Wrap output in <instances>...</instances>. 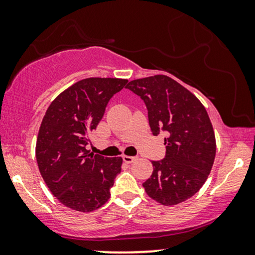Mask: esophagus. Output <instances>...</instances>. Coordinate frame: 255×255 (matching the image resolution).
Here are the masks:
<instances>
[{
	"mask_svg": "<svg viewBox=\"0 0 255 255\" xmlns=\"http://www.w3.org/2000/svg\"><path fill=\"white\" fill-rule=\"evenodd\" d=\"M123 160L127 163H132V162H134V161H137L138 160V158L137 156H130V155H124L123 156Z\"/></svg>",
	"mask_w": 255,
	"mask_h": 255,
	"instance_id": "1",
	"label": "esophagus"
}]
</instances>
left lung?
Here are the masks:
<instances>
[{
	"label": "left lung",
	"mask_w": 255,
	"mask_h": 255,
	"mask_svg": "<svg viewBox=\"0 0 255 255\" xmlns=\"http://www.w3.org/2000/svg\"><path fill=\"white\" fill-rule=\"evenodd\" d=\"M128 89L140 96L148 111L153 135L166 132V156L152 161L153 173L142 186L162 205H175L194 196L211 172L216 138L201 101L167 75L128 82Z\"/></svg>",
	"instance_id": "left-lung-1"
}]
</instances>
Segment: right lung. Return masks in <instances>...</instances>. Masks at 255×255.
<instances>
[{
  "instance_id": "1",
  "label": "right lung",
  "mask_w": 255,
  "mask_h": 255,
  "mask_svg": "<svg viewBox=\"0 0 255 255\" xmlns=\"http://www.w3.org/2000/svg\"><path fill=\"white\" fill-rule=\"evenodd\" d=\"M127 82L116 78L78 81L55 97L41 122L36 144L38 168L51 193L73 210L94 211L110 198L123 159L94 154L87 145L108 102Z\"/></svg>"
}]
</instances>
